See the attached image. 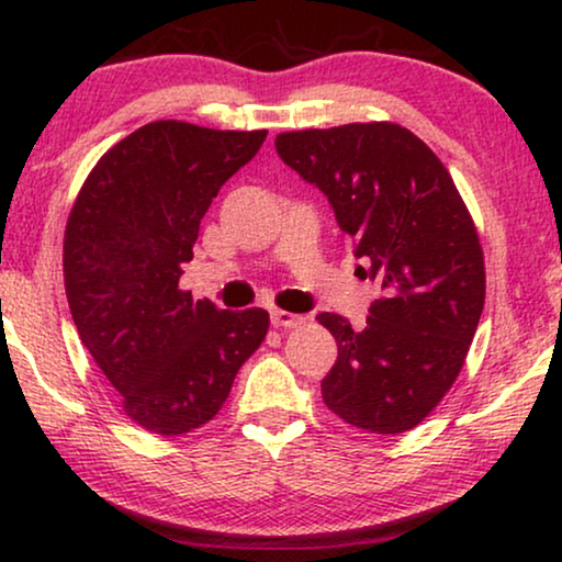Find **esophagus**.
<instances>
[{
    "instance_id": "1",
    "label": "esophagus",
    "mask_w": 562,
    "mask_h": 562,
    "mask_svg": "<svg viewBox=\"0 0 562 562\" xmlns=\"http://www.w3.org/2000/svg\"><path fill=\"white\" fill-rule=\"evenodd\" d=\"M271 322H273V327H299L304 322V317H299V314H291V312H283V310H271Z\"/></svg>"
}]
</instances>
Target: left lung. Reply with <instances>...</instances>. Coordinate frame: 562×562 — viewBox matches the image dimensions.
<instances>
[{"instance_id":"8db88e82","label":"left lung","mask_w":562,"mask_h":562,"mask_svg":"<svg viewBox=\"0 0 562 562\" xmlns=\"http://www.w3.org/2000/svg\"><path fill=\"white\" fill-rule=\"evenodd\" d=\"M276 150L327 196L381 283L363 329L317 317L337 340L322 398L366 432H406L448 394L479 327L486 271L471 214L440 158L394 122L281 133Z\"/></svg>"}]
</instances>
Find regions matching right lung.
Masks as SVG:
<instances>
[{"label":"right lung","mask_w":562,"mask_h":562,"mask_svg":"<svg viewBox=\"0 0 562 562\" xmlns=\"http://www.w3.org/2000/svg\"><path fill=\"white\" fill-rule=\"evenodd\" d=\"M266 135L150 122L99 158L68 214L74 325L127 417L156 435L206 425L268 333L266 310L225 312L179 289L199 222Z\"/></svg>","instance_id":"add662e5"}]
</instances>
